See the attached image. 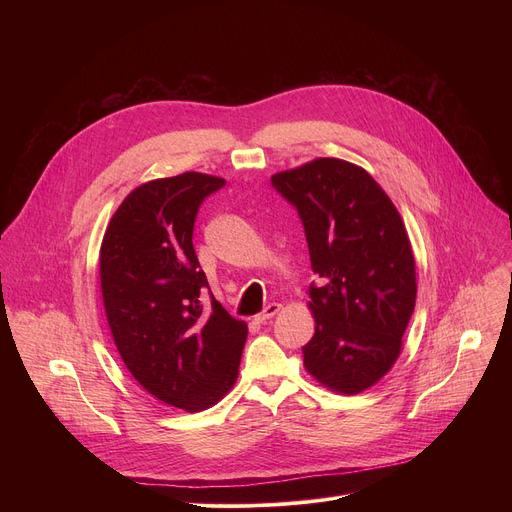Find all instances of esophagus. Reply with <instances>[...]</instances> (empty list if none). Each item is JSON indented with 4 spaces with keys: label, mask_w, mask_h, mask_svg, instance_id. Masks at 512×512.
<instances>
[{
    "label": "esophagus",
    "mask_w": 512,
    "mask_h": 512,
    "mask_svg": "<svg viewBox=\"0 0 512 512\" xmlns=\"http://www.w3.org/2000/svg\"><path fill=\"white\" fill-rule=\"evenodd\" d=\"M279 310H281V304H269L261 314H257V316H255V322L263 324V322H267L269 318H273Z\"/></svg>",
    "instance_id": "obj_1"
}]
</instances>
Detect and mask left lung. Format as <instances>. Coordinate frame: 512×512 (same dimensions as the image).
<instances>
[{
    "instance_id": "obj_1",
    "label": "left lung",
    "mask_w": 512,
    "mask_h": 512,
    "mask_svg": "<svg viewBox=\"0 0 512 512\" xmlns=\"http://www.w3.org/2000/svg\"><path fill=\"white\" fill-rule=\"evenodd\" d=\"M304 225L320 285H310L316 332L302 348L308 373L354 395L389 373L417 296L415 259L401 216L362 168L318 158L271 176Z\"/></svg>"
}]
</instances>
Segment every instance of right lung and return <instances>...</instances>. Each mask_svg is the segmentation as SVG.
Returning <instances> with one entry per match:
<instances>
[{"label": "right lung", "instance_id": "add662e5", "mask_svg": "<svg viewBox=\"0 0 512 512\" xmlns=\"http://www.w3.org/2000/svg\"><path fill=\"white\" fill-rule=\"evenodd\" d=\"M227 182L198 172L145 182L117 208L101 245V291L125 367L156 399L186 411L235 385L247 324L211 294L192 233L200 204Z\"/></svg>", "mask_w": 512, "mask_h": 512}]
</instances>
